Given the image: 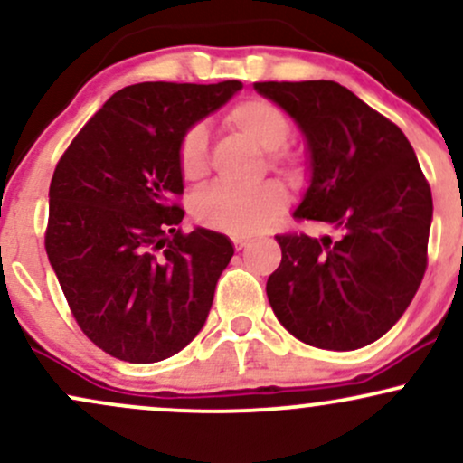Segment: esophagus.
Returning a JSON list of instances; mask_svg holds the SVG:
<instances>
[{
	"instance_id": "34e87169",
	"label": "esophagus",
	"mask_w": 463,
	"mask_h": 463,
	"mask_svg": "<svg viewBox=\"0 0 463 463\" xmlns=\"http://www.w3.org/2000/svg\"><path fill=\"white\" fill-rule=\"evenodd\" d=\"M232 243H235L237 250H246V248L250 246V239H248V237H239V235H235V237H232Z\"/></svg>"
}]
</instances>
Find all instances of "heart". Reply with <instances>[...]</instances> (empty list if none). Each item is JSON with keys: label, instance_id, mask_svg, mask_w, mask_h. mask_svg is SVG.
<instances>
[{"label": "heart", "instance_id": "obj_1", "mask_svg": "<svg viewBox=\"0 0 463 463\" xmlns=\"http://www.w3.org/2000/svg\"><path fill=\"white\" fill-rule=\"evenodd\" d=\"M226 124L252 139L265 152H276L291 135V121L279 106L268 99H243L226 113ZM180 172L187 180L204 176L209 165V132L202 124L184 130L178 143ZM274 165L287 169L285 158L274 156ZM287 194L279 183H261L254 187L213 184L195 200V217L206 226L220 228L231 235H259L268 231L285 211Z\"/></svg>", "mask_w": 463, "mask_h": 463}]
</instances>
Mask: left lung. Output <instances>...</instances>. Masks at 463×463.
<instances>
[{
  "label": "left lung",
  "mask_w": 463,
  "mask_h": 463,
  "mask_svg": "<svg viewBox=\"0 0 463 463\" xmlns=\"http://www.w3.org/2000/svg\"><path fill=\"white\" fill-rule=\"evenodd\" d=\"M307 143L309 187L300 220L337 237L279 235L283 259L268 279L279 322L300 342L357 350L407 311L427 269L431 187L402 130L333 80L257 82Z\"/></svg>",
  "instance_id": "1"
}]
</instances>
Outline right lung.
<instances>
[{"label":"right lung","instance_id":"right-lung-1","mask_svg":"<svg viewBox=\"0 0 463 463\" xmlns=\"http://www.w3.org/2000/svg\"><path fill=\"white\" fill-rule=\"evenodd\" d=\"M237 91L239 80L132 84L110 95L56 165L47 259L78 326L115 359L172 357L209 317L235 248L209 228L178 231V143Z\"/></svg>","mask_w":463,"mask_h":463}]
</instances>
